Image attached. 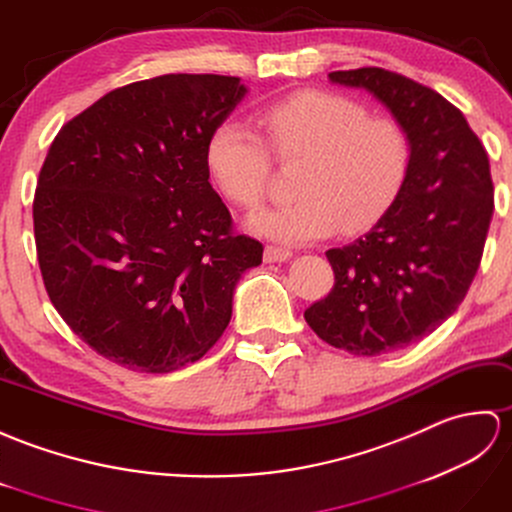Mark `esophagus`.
Returning <instances> with one entry per match:
<instances>
[{"label":"esophagus","mask_w":512,"mask_h":512,"mask_svg":"<svg viewBox=\"0 0 512 512\" xmlns=\"http://www.w3.org/2000/svg\"><path fill=\"white\" fill-rule=\"evenodd\" d=\"M293 256L291 249L278 247V245H267L265 247V263H285Z\"/></svg>","instance_id":"esophagus-1"}]
</instances>
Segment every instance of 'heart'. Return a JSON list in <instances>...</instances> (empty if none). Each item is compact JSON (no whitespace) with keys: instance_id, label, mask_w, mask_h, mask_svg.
<instances>
[{"instance_id":"1","label":"heart","mask_w":512,"mask_h":512,"mask_svg":"<svg viewBox=\"0 0 512 512\" xmlns=\"http://www.w3.org/2000/svg\"><path fill=\"white\" fill-rule=\"evenodd\" d=\"M269 147L236 120L212 131L206 162L223 195L256 208L278 160H300L298 197L256 212L249 227L282 243H306L339 230L366 232L392 208L410 175L412 142L396 120L370 116L359 100L335 92H300L260 113Z\"/></svg>"}]
</instances>
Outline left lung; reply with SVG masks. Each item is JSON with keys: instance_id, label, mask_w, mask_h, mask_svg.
<instances>
[{"instance_id": "left-lung-1", "label": "left lung", "mask_w": 512, "mask_h": 512, "mask_svg": "<svg viewBox=\"0 0 512 512\" xmlns=\"http://www.w3.org/2000/svg\"><path fill=\"white\" fill-rule=\"evenodd\" d=\"M328 78L368 89L412 142L401 195L366 236L328 249L335 285L304 311L326 344L374 357L434 333L464 300L495 208L491 166L462 111L434 89L381 67Z\"/></svg>"}]
</instances>
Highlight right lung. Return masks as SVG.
<instances>
[{
	"label": "right lung",
	"mask_w": 512,
	"mask_h": 512,
	"mask_svg": "<svg viewBox=\"0 0 512 512\" xmlns=\"http://www.w3.org/2000/svg\"><path fill=\"white\" fill-rule=\"evenodd\" d=\"M241 78L164 74L78 113L41 166L32 219L50 302L98 355L173 372L230 324L236 282L263 263L210 186L206 146Z\"/></svg>",
	"instance_id": "obj_1"
}]
</instances>
